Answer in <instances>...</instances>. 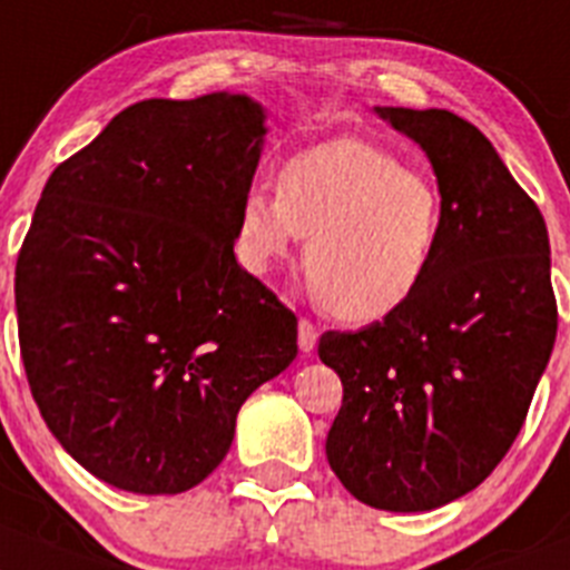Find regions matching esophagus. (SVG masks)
<instances>
[{
    "mask_svg": "<svg viewBox=\"0 0 570 570\" xmlns=\"http://www.w3.org/2000/svg\"><path fill=\"white\" fill-rule=\"evenodd\" d=\"M316 338H320V331L311 320H299V350L302 353H311L316 347Z\"/></svg>",
    "mask_w": 570,
    "mask_h": 570,
    "instance_id": "34e87169",
    "label": "esophagus"
}]
</instances>
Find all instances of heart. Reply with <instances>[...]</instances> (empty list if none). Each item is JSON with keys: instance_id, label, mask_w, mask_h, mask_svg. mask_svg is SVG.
<instances>
[{"instance_id": "obj_1", "label": "heart", "mask_w": 570, "mask_h": 570, "mask_svg": "<svg viewBox=\"0 0 570 570\" xmlns=\"http://www.w3.org/2000/svg\"><path fill=\"white\" fill-rule=\"evenodd\" d=\"M299 237L327 313L384 320L430 279L443 237L441 186L370 140H325L282 166L279 189L250 186L239 206L237 248L250 271L288 257Z\"/></svg>"}]
</instances>
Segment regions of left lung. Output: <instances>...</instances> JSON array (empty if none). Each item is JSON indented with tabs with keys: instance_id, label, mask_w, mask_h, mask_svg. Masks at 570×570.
<instances>
[{
	"instance_id": "left-lung-1",
	"label": "left lung",
	"mask_w": 570,
	"mask_h": 570,
	"mask_svg": "<svg viewBox=\"0 0 570 570\" xmlns=\"http://www.w3.org/2000/svg\"><path fill=\"white\" fill-rule=\"evenodd\" d=\"M430 158L443 237L430 279L356 333L327 331L342 379L327 461L384 511H430L494 472L529 415L557 338L551 248L537 203L489 138L449 109L379 107Z\"/></svg>"
}]
</instances>
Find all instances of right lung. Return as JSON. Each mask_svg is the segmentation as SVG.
Returning <instances> with one entry per match:
<instances>
[{"mask_svg": "<svg viewBox=\"0 0 570 570\" xmlns=\"http://www.w3.org/2000/svg\"><path fill=\"white\" fill-rule=\"evenodd\" d=\"M263 121L248 96L149 98L45 183L16 259L19 347L45 424L109 487H197L296 358L294 311L234 257Z\"/></svg>", "mask_w": 570, "mask_h": 570, "instance_id": "add662e5", "label": "right lung"}]
</instances>
